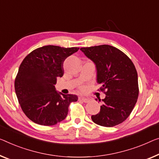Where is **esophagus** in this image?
I'll return each mask as SVG.
<instances>
[{
    "instance_id": "obj_1",
    "label": "esophagus",
    "mask_w": 159,
    "mask_h": 159,
    "mask_svg": "<svg viewBox=\"0 0 159 159\" xmlns=\"http://www.w3.org/2000/svg\"><path fill=\"white\" fill-rule=\"evenodd\" d=\"M80 99L84 103H89L91 101V98L89 97H80Z\"/></svg>"
}]
</instances>
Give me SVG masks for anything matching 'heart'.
Segmentation results:
<instances>
[{"mask_svg":"<svg viewBox=\"0 0 159 159\" xmlns=\"http://www.w3.org/2000/svg\"><path fill=\"white\" fill-rule=\"evenodd\" d=\"M79 89L80 90V91H84V87L83 86H79Z\"/></svg>","mask_w":159,"mask_h":159,"instance_id":"1","label":"heart"}]
</instances>
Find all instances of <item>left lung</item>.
Segmentation results:
<instances>
[{
  "instance_id": "1",
  "label": "left lung",
  "mask_w": 159,
  "mask_h": 159,
  "mask_svg": "<svg viewBox=\"0 0 159 159\" xmlns=\"http://www.w3.org/2000/svg\"><path fill=\"white\" fill-rule=\"evenodd\" d=\"M80 51L96 64L97 81L102 85L98 91L106 94L100 112L92 116V120L105 127L121 124L131 114L139 97L138 74L134 63L124 52L109 45Z\"/></svg>"
}]
</instances>
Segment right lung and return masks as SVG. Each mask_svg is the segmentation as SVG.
<instances>
[{"instance_id":"obj_1","label":"right lung","mask_w":159,"mask_h":159,"mask_svg":"<svg viewBox=\"0 0 159 159\" xmlns=\"http://www.w3.org/2000/svg\"><path fill=\"white\" fill-rule=\"evenodd\" d=\"M79 48L45 46L25 57L15 79V91L21 109L35 124L53 125L64 120L77 96L56 91L57 78L63 75V64Z\"/></svg>"}]
</instances>
